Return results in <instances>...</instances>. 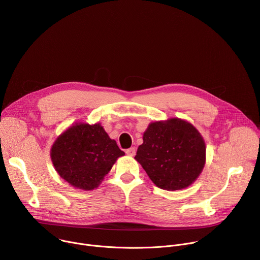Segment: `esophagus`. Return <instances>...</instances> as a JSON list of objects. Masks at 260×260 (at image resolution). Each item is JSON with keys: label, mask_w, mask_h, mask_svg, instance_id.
<instances>
[{"label": "esophagus", "mask_w": 260, "mask_h": 260, "mask_svg": "<svg viewBox=\"0 0 260 260\" xmlns=\"http://www.w3.org/2000/svg\"><path fill=\"white\" fill-rule=\"evenodd\" d=\"M125 153H126L127 155H129V156H134V155L136 154V148H135V147L128 148V149H126Z\"/></svg>", "instance_id": "esophagus-1"}]
</instances>
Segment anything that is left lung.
Returning a JSON list of instances; mask_svg holds the SVG:
<instances>
[{
  "mask_svg": "<svg viewBox=\"0 0 260 260\" xmlns=\"http://www.w3.org/2000/svg\"><path fill=\"white\" fill-rule=\"evenodd\" d=\"M135 158L157 187L178 190L199 177L206 160V145L190 123L174 118L153 122L144 133Z\"/></svg>",
  "mask_w": 260,
  "mask_h": 260,
  "instance_id": "8db88e82",
  "label": "left lung"
}]
</instances>
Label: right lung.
<instances>
[{"label": "right lung", "mask_w": 260, "mask_h": 260, "mask_svg": "<svg viewBox=\"0 0 260 260\" xmlns=\"http://www.w3.org/2000/svg\"><path fill=\"white\" fill-rule=\"evenodd\" d=\"M123 154L99 123L70 127L51 149V159L59 176L72 186L84 190L96 188Z\"/></svg>", "instance_id": "obj_1"}]
</instances>
